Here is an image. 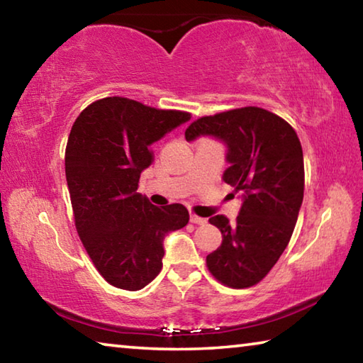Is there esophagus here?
<instances>
[{"label": "esophagus", "instance_id": "obj_1", "mask_svg": "<svg viewBox=\"0 0 363 363\" xmlns=\"http://www.w3.org/2000/svg\"><path fill=\"white\" fill-rule=\"evenodd\" d=\"M190 223H192V224H199V225H203V224L208 223V219L196 216V214H190Z\"/></svg>", "mask_w": 363, "mask_h": 363}]
</instances>
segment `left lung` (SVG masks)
Masks as SVG:
<instances>
[{
    "mask_svg": "<svg viewBox=\"0 0 363 363\" xmlns=\"http://www.w3.org/2000/svg\"><path fill=\"white\" fill-rule=\"evenodd\" d=\"M213 136L227 147L224 182L242 195L235 223L210 218L223 233L206 256L213 277L230 288L261 281L284 253L304 195V158L296 131L269 110L242 107L190 123L186 139Z\"/></svg>",
    "mask_w": 363,
    "mask_h": 363,
    "instance_id": "1",
    "label": "left lung"
}]
</instances>
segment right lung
Instances as JSON below:
<instances>
[{"mask_svg": "<svg viewBox=\"0 0 363 363\" xmlns=\"http://www.w3.org/2000/svg\"><path fill=\"white\" fill-rule=\"evenodd\" d=\"M189 120L116 96L91 104L72 126L65 176L77 232L99 274L121 290L149 285L163 266L164 235L189 223L184 205L158 208L136 192L150 145Z\"/></svg>", "mask_w": 363, "mask_h": 363, "instance_id": "1", "label": "right lung"}]
</instances>
